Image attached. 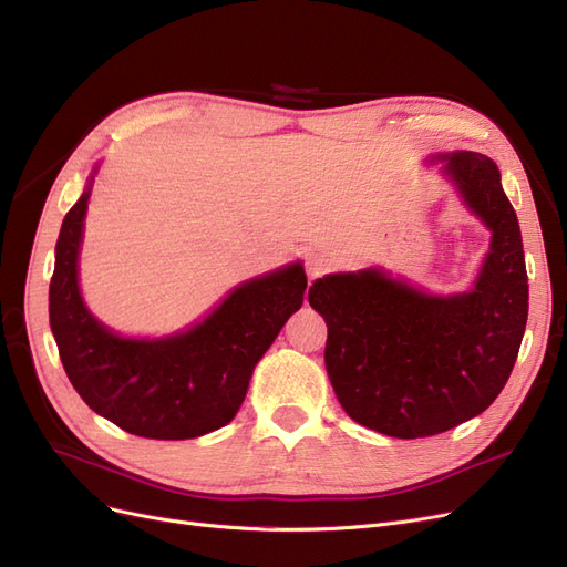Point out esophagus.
Here are the masks:
<instances>
[{
	"instance_id": "1",
	"label": "esophagus",
	"mask_w": 567,
	"mask_h": 567,
	"mask_svg": "<svg viewBox=\"0 0 567 567\" xmlns=\"http://www.w3.org/2000/svg\"><path fill=\"white\" fill-rule=\"evenodd\" d=\"M331 267V257L326 252H315L310 255V260H307V274H310V279L321 277V274L329 271Z\"/></svg>"
}]
</instances>
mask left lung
I'll return each instance as SVG.
<instances>
[{
	"label": "left lung",
	"instance_id": "1",
	"mask_svg": "<svg viewBox=\"0 0 567 567\" xmlns=\"http://www.w3.org/2000/svg\"><path fill=\"white\" fill-rule=\"evenodd\" d=\"M437 161L492 231L468 293H423L383 269H362L317 279L307 296L329 326L323 362L340 406L400 440L483 414L508 381L527 323L523 238L499 167L475 151Z\"/></svg>",
	"mask_w": 567,
	"mask_h": 567
}]
</instances>
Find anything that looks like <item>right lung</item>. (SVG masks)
<instances>
[{
  "label": "right lung",
  "mask_w": 567,
  "mask_h": 567,
  "mask_svg": "<svg viewBox=\"0 0 567 567\" xmlns=\"http://www.w3.org/2000/svg\"><path fill=\"white\" fill-rule=\"evenodd\" d=\"M90 194L92 179L63 219L49 284V323L68 379L92 411L132 435L192 440L227 425L246 398L255 364L300 310L302 265L236 286L182 333L123 338L87 310L80 293L78 257Z\"/></svg>",
  "instance_id": "right-lung-1"
}]
</instances>
